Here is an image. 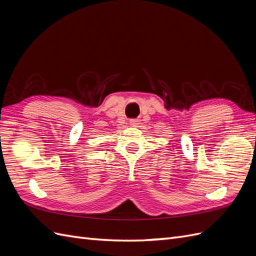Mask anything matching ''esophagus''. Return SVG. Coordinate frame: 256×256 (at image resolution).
<instances>
[{"instance_id":"esophagus-1","label":"esophagus","mask_w":256,"mask_h":256,"mask_svg":"<svg viewBox=\"0 0 256 256\" xmlns=\"http://www.w3.org/2000/svg\"><path fill=\"white\" fill-rule=\"evenodd\" d=\"M129 122H130V125L132 126V127H136L138 125V120H131Z\"/></svg>"}]
</instances>
